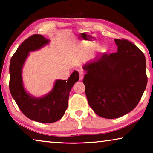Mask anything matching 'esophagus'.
<instances>
[{
  "mask_svg": "<svg viewBox=\"0 0 153 153\" xmlns=\"http://www.w3.org/2000/svg\"><path fill=\"white\" fill-rule=\"evenodd\" d=\"M83 76H84V72L83 71H80L79 72V80H83Z\"/></svg>",
  "mask_w": 153,
  "mask_h": 153,
  "instance_id": "34e87169",
  "label": "esophagus"
}]
</instances>
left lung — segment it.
<instances>
[{
    "mask_svg": "<svg viewBox=\"0 0 153 153\" xmlns=\"http://www.w3.org/2000/svg\"><path fill=\"white\" fill-rule=\"evenodd\" d=\"M115 42L116 53L97 56L83 68L88 102L96 114L108 119L132 111L148 82L143 52L127 39H115Z\"/></svg>",
    "mask_w": 153,
    "mask_h": 153,
    "instance_id": "left-lung-1",
    "label": "left lung"
}]
</instances>
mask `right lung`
I'll return each instance as SVG.
<instances>
[{"instance_id": "obj_1", "label": "right lung", "mask_w": 153, "mask_h": 153, "mask_svg": "<svg viewBox=\"0 0 153 153\" xmlns=\"http://www.w3.org/2000/svg\"><path fill=\"white\" fill-rule=\"evenodd\" d=\"M42 35H33L22 42L10 60V91L19 108L26 117L39 123H50L60 120L68 106L69 94L79 76L74 70L67 80H56L53 89L41 97H35L24 89L22 68L29 52L49 44Z\"/></svg>"}]
</instances>
